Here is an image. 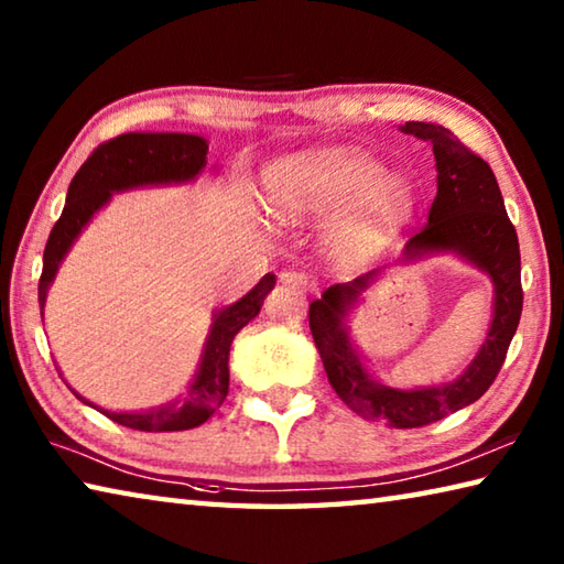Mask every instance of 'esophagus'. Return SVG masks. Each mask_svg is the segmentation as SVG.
<instances>
[{"instance_id":"1","label":"esophagus","mask_w":564,"mask_h":564,"mask_svg":"<svg viewBox=\"0 0 564 564\" xmlns=\"http://www.w3.org/2000/svg\"><path fill=\"white\" fill-rule=\"evenodd\" d=\"M281 283L283 285H291V289H295L299 293H305V291L311 289L308 275L301 273V271H283L281 273Z\"/></svg>"}]
</instances>
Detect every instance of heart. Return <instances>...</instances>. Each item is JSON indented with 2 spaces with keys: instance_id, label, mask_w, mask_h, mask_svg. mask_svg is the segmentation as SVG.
<instances>
[{
  "instance_id": "1",
  "label": "heart",
  "mask_w": 564,
  "mask_h": 564,
  "mask_svg": "<svg viewBox=\"0 0 564 564\" xmlns=\"http://www.w3.org/2000/svg\"><path fill=\"white\" fill-rule=\"evenodd\" d=\"M269 206L283 221L333 216L328 238L338 251H362L410 208V186L356 149L283 161L269 176Z\"/></svg>"
}]
</instances>
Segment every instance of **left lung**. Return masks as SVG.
<instances>
[{
    "label": "left lung",
    "instance_id": "1",
    "mask_svg": "<svg viewBox=\"0 0 564 564\" xmlns=\"http://www.w3.org/2000/svg\"><path fill=\"white\" fill-rule=\"evenodd\" d=\"M410 137L433 147L437 194L427 224L405 243L400 261L427 253H457L492 281V321L488 338L453 383L390 388L368 373L348 336V311L380 275L368 271L336 283L311 303L308 323L333 390L352 413L390 427H423L475 403L498 378L522 313L520 246L488 161L437 123L405 121Z\"/></svg>",
    "mask_w": 564,
    "mask_h": 564
}]
</instances>
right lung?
I'll return each mask as SVG.
<instances>
[{
    "label": "right lung",
    "mask_w": 564,
    "mask_h": 564,
    "mask_svg": "<svg viewBox=\"0 0 564 564\" xmlns=\"http://www.w3.org/2000/svg\"><path fill=\"white\" fill-rule=\"evenodd\" d=\"M208 144L196 133H151L131 131L121 137L104 141L91 156L84 161L82 169L69 184L64 212L54 224L50 241L44 248V269L40 279V308L44 316L46 291L54 281L56 271L69 253L76 236L87 226L94 214L104 204H109L111 194L139 186H161V184H186L202 174L206 166ZM275 285V275L265 273L263 279L248 291L243 299L226 305L214 313L212 330L204 343L202 362L184 400L141 410V413H111L99 405L89 403L87 398L74 393L82 403L101 410L104 415L123 427L144 433H171L191 431V427L206 423L228 395V350L236 333L248 326L259 316L263 299Z\"/></svg>",
    "instance_id": "right-lung-1"
}]
</instances>
